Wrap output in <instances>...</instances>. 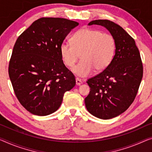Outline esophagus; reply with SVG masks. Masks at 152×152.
<instances>
[{
    "instance_id": "obj_1",
    "label": "esophagus",
    "mask_w": 152,
    "mask_h": 152,
    "mask_svg": "<svg viewBox=\"0 0 152 152\" xmlns=\"http://www.w3.org/2000/svg\"><path fill=\"white\" fill-rule=\"evenodd\" d=\"M75 81H76V85L77 86H79V85H81V83H82V81H81V79H79V78H76Z\"/></svg>"
}]
</instances>
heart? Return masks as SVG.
<instances>
[{"label": "heart", "mask_w": 152, "mask_h": 152, "mask_svg": "<svg viewBox=\"0 0 152 152\" xmlns=\"http://www.w3.org/2000/svg\"><path fill=\"white\" fill-rule=\"evenodd\" d=\"M71 43L63 41L60 53L65 66L72 67L80 54L81 61L72 71L78 77H87L94 71L105 69L113 59L115 51V40L113 35L102 33L99 30L81 28L73 34Z\"/></svg>", "instance_id": "1"}]
</instances>
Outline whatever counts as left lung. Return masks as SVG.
Masks as SVG:
<instances>
[{
	"mask_svg": "<svg viewBox=\"0 0 152 152\" xmlns=\"http://www.w3.org/2000/svg\"><path fill=\"white\" fill-rule=\"evenodd\" d=\"M100 25L115 40V55L103 71L87 81L90 94L85 99L87 110L102 120L124 112L136 97L143 77V64L135 41L122 27L107 20H96L88 25Z\"/></svg>",
	"mask_w": 152,
	"mask_h": 152,
	"instance_id": "1",
	"label": "left lung"
}]
</instances>
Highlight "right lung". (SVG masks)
I'll use <instances>...</instances> for the list:
<instances>
[{"label": "right lung", "instance_id": "right-lung-1", "mask_svg": "<svg viewBox=\"0 0 152 152\" xmlns=\"http://www.w3.org/2000/svg\"><path fill=\"white\" fill-rule=\"evenodd\" d=\"M79 23L60 18H41L18 37L9 64V75L21 104L34 115L57 111L66 91L75 85L65 66L60 45Z\"/></svg>", "mask_w": 152, "mask_h": 152}]
</instances>
